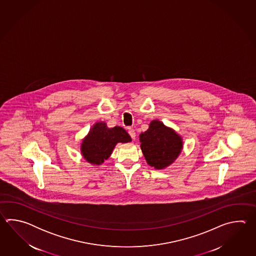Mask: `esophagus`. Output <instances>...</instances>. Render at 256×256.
I'll return each instance as SVG.
<instances>
[{"label": "esophagus", "mask_w": 256, "mask_h": 256, "mask_svg": "<svg viewBox=\"0 0 256 256\" xmlns=\"http://www.w3.org/2000/svg\"><path fill=\"white\" fill-rule=\"evenodd\" d=\"M128 132H129V134H130V137H132V139L134 140L136 136V130H134V129H132V128H129Z\"/></svg>", "instance_id": "1"}]
</instances>
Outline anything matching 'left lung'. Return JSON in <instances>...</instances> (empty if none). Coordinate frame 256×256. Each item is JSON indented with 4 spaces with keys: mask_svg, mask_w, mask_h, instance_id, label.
Wrapping results in <instances>:
<instances>
[{
    "mask_svg": "<svg viewBox=\"0 0 256 256\" xmlns=\"http://www.w3.org/2000/svg\"><path fill=\"white\" fill-rule=\"evenodd\" d=\"M139 140L147 164L156 169L166 168L174 163L183 149L182 137L158 120L150 122Z\"/></svg>",
    "mask_w": 256,
    "mask_h": 256,
    "instance_id": "1",
    "label": "left lung"
}]
</instances>
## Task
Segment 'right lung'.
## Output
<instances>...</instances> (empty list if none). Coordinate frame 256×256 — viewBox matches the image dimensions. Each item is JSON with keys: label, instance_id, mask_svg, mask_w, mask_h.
<instances>
[{"label": "right lung", "instance_id": "obj_1", "mask_svg": "<svg viewBox=\"0 0 256 256\" xmlns=\"http://www.w3.org/2000/svg\"><path fill=\"white\" fill-rule=\"evenodd\" d=\"M130 136L124 128H109L104 122H96L82 140L80 151L84 159L92 164L100 166L110 156L118 142H129Z\"/></svg>", "mask_w": 256, "mask_h": 256}]
</instances>
